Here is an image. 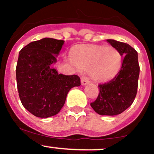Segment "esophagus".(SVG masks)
I'll use <instances>...</instances> for the list:
<instances>
[{"label":"esophagus","instance_id":"1","mask_svg":"<svg viewBox=\"0 0 154 154\" xmlns=\"http://www.w3.org/2000/svg\"><path fill=\"white\" fill-rule=\"evenodd\" d=\"M88 83H90V79L88 77L84 76V77H82V78H81V84H82V85H85L88 84Z\"/></svg>","mask_w":154,"mask_h":154}]
</instances>
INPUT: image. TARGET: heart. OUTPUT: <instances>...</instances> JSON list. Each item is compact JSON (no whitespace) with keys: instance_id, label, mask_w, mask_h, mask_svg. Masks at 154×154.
<instances>
[{"instance_id":"b5f03b06","label":"heart","mask_w":154,"mask_h":154,"mask_svg":"<svg viewBox=\"0 0 154 154\" xmlns=\"http://www.w3.org/2000/svg\"><path fill=\"white\" fill-rule=\"evenodd\" d=\"M72 62L81 69H89L92 78L99 82L115 77L122 66V56L117 49L111 46L81 45L73 49Z\"/></svg>"}]
</instances>
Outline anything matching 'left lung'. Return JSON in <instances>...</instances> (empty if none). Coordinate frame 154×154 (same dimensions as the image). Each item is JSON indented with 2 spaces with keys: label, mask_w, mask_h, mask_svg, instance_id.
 <instances>
[{
  "label": "left lung",
  "mask_w": 154,
  "mask_h": 154,
  "mask_svg": "<svg viewBox=\"0 0 154 154\" xmlns=\"http://www.w3.org/2000/svg\"><path fill=\"white\" fill-rule=\"evenodd\" d=\"M122 56L120 70L109 82L98 85L100 92L91 107L100 115L120 114L133 103L138 86L140 66L137 53L128 43L107 40Z\"/></svg>",
  "instance_id": "8db88e82"
}]
</instances>
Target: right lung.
Wrapping results in <instances>:
<instances>
[{
  "label": "right lung",
  "instance_id": "obj_1",
  "mask_svg": "<svg viewBox=\"0 0 154 154\" xmlns=\"http://www.w3.org/2000/svg\"><path fill=\"white\" fill-rule=\"evenodd\" d=\"M63 43L64 40L43 38L29 43L19 54L16 76L19 98L37 117L57 114L70 89L81 85L77 75H61L51 67Z\"/></svg>",
  "mask_w": 154,
  "mask_h": 154
}]
</instances>
